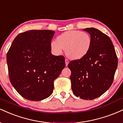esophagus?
I'll list each match as a JSON object with an SVG mask.
<instances>
[{
	"mask_svg": "<svg viewBox=\"0 0 123 123\" xmlns=\"http://www.w3.org/2000/svg\"><path fill=\"white\" fill-rule=\"evenodd\" d=\"M65 64H66V66H68V63H69V61L67 60V59H65Z\"/></svg>",
	"mask_w": 123,
	"mask_h": 123,
	"instance_id": "esophagus-1",
	"label": "esophagus"
}]
</instances>
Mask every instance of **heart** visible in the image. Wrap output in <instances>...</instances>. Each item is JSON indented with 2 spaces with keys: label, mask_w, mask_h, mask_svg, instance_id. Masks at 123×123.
Segmentation results:
<instances>
[{
  "label": "heart",
  "mask_w": 123,
  "mask_h": 123,
  "mask_svg": "<svg viewBox=\"0 0 123 123\" xmlns=\"http://www.w3.org/2000/svg\"><path fill=\"white\" fill-rule=\"evenodd\" d=\"M91 44L92 39L88 33L80 31H69L59 35L57 41H52L50 48L55 55H61L63 49L65 50L68 58L78 60L87 55Z\"/></svg>",
  "instance_id": "obj_1"
}]
</instances>
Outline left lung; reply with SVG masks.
Segmentation results:
<instances>
[{
	"label": "left lung",
	"instance_id": "obj_1",
	"mask_svg": "<svg viewBox=\"0 0 123 123\" xmlns=\"http://www.w3.org/2000/svg\"><path fill=\"white\" fill-rule=\"evenodd\" d=\"M83 31L90 33L92 44L87 55L70 61V79L74 95L92 100L104 94L110 88L117 67L118 60L111 39L94 28Z\"/></svg>",
	"mask_w": 123,
	"mask_h": 123
}]
</instances>
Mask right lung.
<instances>
[{
    "instance_id": "right-lung-1",
    "label": "right lung",
    "mask_w": 123,
    "mask_h": 123,
    "mask_svg": "<svg viewBox=\"0 0 123 123\" xmlns=\"http://www.w3.org/2000/svg\"><path fill=\"white\" fill-rule=\"evenodd\" d=\"M55 32L31 30L19 33L7 54L10 82L22 97L42 101L51 95L54 80L65 66V58L51 53Z\"/></svg>"
}]
</instances>
